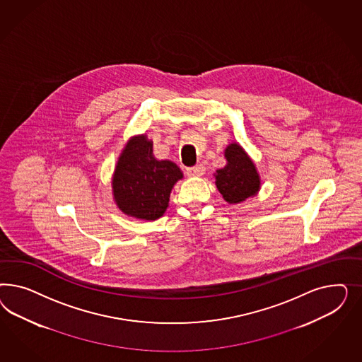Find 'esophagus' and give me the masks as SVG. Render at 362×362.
<instances>
[{"label":"esophagus","instance_id":"esophagus-1","mask_svg":"<svg viewBox=\"0 0 362 362\" xmlns=\"http://www.w3.org/2000/svg\"><path fill=\"white\" fill-rule=\"evenodd\" d=\"M186 173L187 175L191 176V177H195V176L204 175L206 168H204V165H194V167H188Z\"/></svg>","mask_w":362,"mask_h":362}]
</instances>
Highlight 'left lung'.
<instances>
[{
    "label": "left lung",
    "mask_w": 362,
    "mask_h": 362,
    "mask_svg": "<svg viewBox=\"0 0 362 362\" xmlns=\"http://www.w3.org/2000/svg\"><path fill=\"white\" fill-rule=\"evenodd\" d=\"M224 156L227 165L215 173V185L226 202L238 204L248 197H253L260 189V176L251 158L240 144L230 143Z\"/></svg>",
    "instance_id": "1"
}]
</instances>
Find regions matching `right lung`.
Masks as SVG:
<instances>
[{
	"label": "right lung",
	"instance_id": "add662e5",
	"mask_svg": "<svg viewBox=\"0 0 362 362\" xmlns=\"http://www.w3.org/2000/svg\"><path fill=\"white\" fill-rule=\"evenodd\" d=\"M182 177L174 162L153 156V142L146 135L132 136L115 165L111 182L114 200L129 216L159 219L168 207L173 187Z\"/></svg>",
	"mask_w": 362,
	"mask_h": 362
}]
</instances>
